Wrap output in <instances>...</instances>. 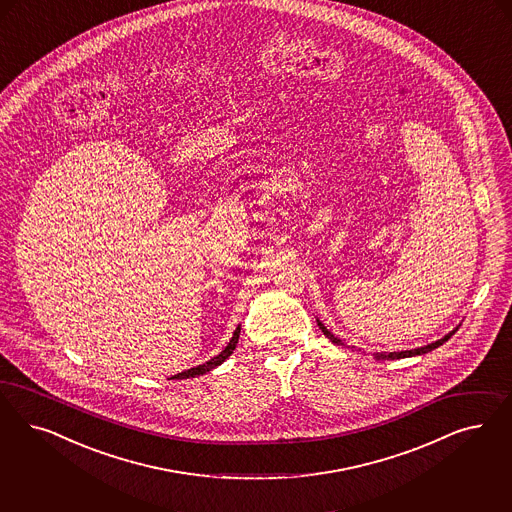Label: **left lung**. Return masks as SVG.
<instances>
[{
    "instance_id": "obj_1",
    "label": "left lung",
    "mask_w": 512,
    "mask_h": 512,
    "mask_svg": "<svg viewBox=\"0 0 512 512\" xmlns=\"http://www.w3.org/2000/svg\"><path fill=\"white\" fill-rule=\"evenodd\" d=\"M318 325L319 329H321V333L323 335L327 336L333 344H336V346H344L346 348V344L338 338V336L333 335L321 321L318 319ZM458 331V327L454 329V331H450L448 335L442 336L441 340H435V342H431V344H427V346H420V348H414V350H405V352H376L374 353V357L380 361V359H403V357H414V355H423V353L431 352V350H435V348H439V346H442L450 336L454 335ZM352 348H355V346H352Z\"/></svg>"
}]
</instances>
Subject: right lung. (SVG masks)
<instances>
[{
  "label": "right lung",
  "instance_id": "right-lung-1",
  "mask_svg": "<svg viewBox=\"0 0 512 512\" xmlns=\"http://www.w3.org/2000/svg\"><path fill=\"white\" fill-rule=\"evenodd\" d=\"M240 329H242V327L238 325L236 331H234V335H232V338L229 340V344L225 346V350L219 353V355H215L210 361H206V363H202V365H198V367H193V369H189V371L177 372L176 376H172V378H176V380L194 378V376H200V374L213 371L215 367H219L221 363H225L230 355H232V352L236 350V344H238V338H240Z\"/></svg>",
  "mask_w": 512,
  "mask_h": 512
}]
</instances>
